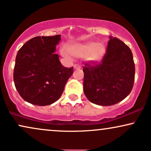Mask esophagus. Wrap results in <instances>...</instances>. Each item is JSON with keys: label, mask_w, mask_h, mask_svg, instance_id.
<instances>
[{"label": "esophagus", "mask_w": 151, "mask_h": 151, "mask_svg": "<svg viewBox=\"0 0 151 151\" xmlns=\"http://www.w3.org/2000/svg\"><path fill=\"white\" fill-rule=\"evenodd\" d=\"M81 68V66H80L79 64H75L73 66V68L74 69H80Z\"/></svg>", "instance_id": "esophagus-1"}]
</instances>
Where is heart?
Here are the masks:
<instances>
[{"label":"heart","mask_w":151,"mask_h":151,"mask_svg":"<svg viewBox=\"0 0 151 151\" xmlns=\"http://www.w3.org/2000/svg\"><path fill=\"white\" fill-rule=\"evenodd\" d=\"M61 54L68 60H71L72 57L76 59L85 58L87 62L96 64L100 62L105 56L106 47L103 44L96 42L74 43L68 45L67 50L62 48Z\"/></svg>","instance_id":"b5f03b06"}]
</instances>
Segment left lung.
<instances>
[{"instance_id": "8db88e82", "label": "left lung", "mask_w": 151, "mask_h": 151, "mask_svg": "<svg viewBox=\"0 0 151 151\" xmlns=\"http://www.w3.org/2000/svg\"><path fill=\"white\" fill-rule=\"evenodd\" d=\"M85 65L83 90L92 103L104 106L114 105L132 90L135 75L132 52L118 38L110 36L101 63Z\"/></svg>"}]
</instances>
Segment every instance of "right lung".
<instances>
[{"label":"right lung","instance_id":"right-lung-1","mask_svg":"<svg viewBox=\"0 0 151 151\" xmlns=\"http://www.w3.org/2000/svg\"><path fill=\"white\" fill-rule=\"evenodd\" d=\"M60 35L36 36L19 50L14 68V83L24 100L37 106H47L59 99L72 68L62 66L56 45Z\"/></svg>","mask_w":151,"mask_h":151}]
</instances>
